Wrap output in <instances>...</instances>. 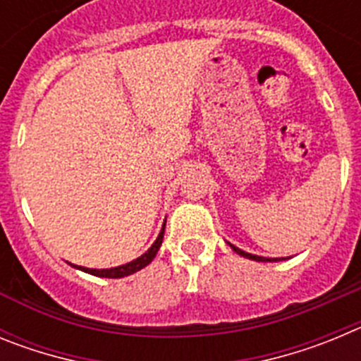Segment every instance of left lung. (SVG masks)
Listing matches in <instances>:
<instances>
[{"label":"left lung","instance_id":"8db88e82","mask_svg":"<svg viewBox=\"0 0 361 361\" xmlns=\"http://www.w3.org/2000/svg\"><path fill=\"white\" fill-rule=\"evenodd\" d=\"M231 245V250L235 251V253H238V255H242V257H245V258H251V260H257V262H273V260H271V258H264V257H257V255H251V253H245V251H242V250H238V247H235V245L233 244H229Z\"/></svg>","mask_w":361,"mask_h":361}]
</instances>
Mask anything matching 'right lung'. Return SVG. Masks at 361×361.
<instances>
[{
	"label": "right lung",
	"mask_w": 361,
	"mask_h": 361,
	"mask_svg": "<svg viewBox=\"0 0 361 361\" xmlns=\"http://www.w3.org/2000/svg\"><path fill=\"white\" fill-rule=\"evenodd\" d=\"M164 224H166V222H164ZM162 237H164V226H162V229H161V233H159L157 240L153 242L152 247H149V250L146 251V253L142 255V257L135 258L133 262L124 264V266L111 267V269H88V267H81V266H73V267H78V269L85 271V273H90V275L104 276V279H121V276H128V275H132V273H135V271L142 269V267L148 266V264L152 262L153 258H155V255H157L159 247H161Z\"/></svg>",
	"instance_id": "right-lung-1"
}]
</instances>
